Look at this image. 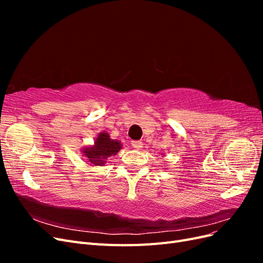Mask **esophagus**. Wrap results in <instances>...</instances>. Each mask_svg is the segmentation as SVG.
<instances>
[{
  "instance_id": "34e87169",
  "label": "esophagus",
  "mask_w": 263,
  "mask_h": 263,
  "mask_svg": "<svg viewBox=\"0 0 263 263\" xmlns=\"http://www.w3.org/2000/svg\"><path fill=\"white\" fill-rule=\"evenodd\" d=\"M132 146H133L135 149H141L142 142H141V141H137V140H134V141H132Z\"/></svg>"
}]
</instances>
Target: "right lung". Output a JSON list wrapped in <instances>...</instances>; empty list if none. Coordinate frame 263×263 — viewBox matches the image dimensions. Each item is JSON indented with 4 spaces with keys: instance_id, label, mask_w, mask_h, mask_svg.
<instances>
[{
    "instance_id": "1",
    "label": "right lung",
    "mask_w": 263,
    "mask_h": 263,
    "mask_svg": "<svg viewBox=\"0 0 263 263\" xmlns=\"http://www.w3.org/2000/svg\"><path fill=\"white\" fill-rule=\"evenodd\" d=\"M123 145L121 141L112 139L106 132H102L95 138L94 144L82 148V156L91 166H103L109 157L115 156Z\"/></svg>"
}]
</instances>
